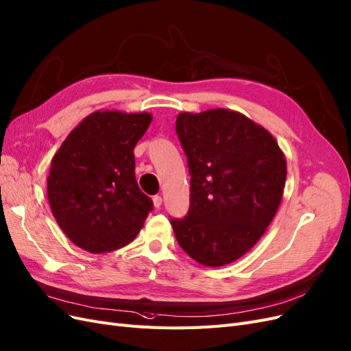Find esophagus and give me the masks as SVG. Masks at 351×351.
I'll return each instance as SVG.
<instances>
[{
  "label": "esophagus",
  "instance_id": "1",
  "mask_svg": "<svg viewBox=\"0 0 351 351\" xmlns=\"http://www.w3.org/2000/svg\"><path fill=\"white\" fill-rule=\"evenodd\" d=\"M162 202H163V198L160 195H154L153 197V204L156 208H160L162 207Z\"/></svg>",
  "mask_w": 351,
  "mask_h": 351
}]
</instances>
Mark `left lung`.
Returning <instances> with one entry per match:
<instances>
[{
	"label": "left lung",
	"mask_w": 351,
	"mask_h": 351,
	"mask_svg": "<svg viewBox=\"0 0 351 351\" xmlns=\"http://www.w3.org/2000/svg\"><path fill=\"white\" fill-rule=\"evenodd\" d=\"M176 134L191 175L188 214L171 219L176 241L202 265L230 264L276 216L287 175L285 154L265 128L229 109L182 112Z\"/></svg>",
	"instance_id": "obj_1"
}]
</instances>
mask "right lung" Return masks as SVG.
<instances>
[{"mask_svg":"<svg viewBox=\"0 0 351 351\" xmlns=\"http://www.w3.org/2000/svg\"><path fill=\"white\" fill-rule=\"evenodd\" d=\"M152 115L104 110L84 118L53 156L48 199L69 239L92 254L128 245L153 210L135 179L134 147Z\"/></svg>","mask_w":351,"mask_h":351,"instance_id":"right-lung-1","label":"right lung"}]
</instances>
